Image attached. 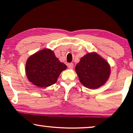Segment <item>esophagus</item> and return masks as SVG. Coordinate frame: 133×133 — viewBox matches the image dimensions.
Returning <instances> with one entry per match:
<instances>
[{"label": "esophagus", "mask_w": 133, "mask_h": 133, "mask_svg": "<svg viewBox=\"0 0 133 133\" xmlns=\"http://www.w3.org/2000/svg\"><path fill=\"white\" fill-rule=\"evenodd\" d=\"M68 66V68L70 69H72L74 67V64L72 63H69Z\"/></svg>", "instance_id": "obj_1"}]
</instances>
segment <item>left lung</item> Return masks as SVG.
Wrapping results in <instances>:
<instances>
[{
	"label": "left lung",
	"mask_w": 133,
	"mask_h": 133,
	"mask_svg": "<svg viewBox=\"0 0 133 133\" xmlns=\"http://www.w3.org/2000/svg\"><path fill=\"white\" fill-rule=\"evenodd\" d=\"M75 70L82 84L90 89L104 85L111 72L109 63L96 52H90L82 57Z\"/></svg>",
	"instance_id": "8db88e82"
}]
</instances>
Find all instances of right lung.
I'll use <instances>...</instances> for the list:
<instances>
[{"label": "right lung", "instance_id": "add662e5", "mask_svg": "<svg viewBox=\"0 0 133 133\" xmlns=\"http://www.w3.org/2000/svg\"><path fill=\"white\" fill-rule=\"evenodd\" d=\"M66 68L56 57L53 51L46 48L31 56L26 62L25 70L29 81L40 88H45L54 84Z\"/></svg>", "mask_w": 133, "mask_h": 133}]
</instances>
